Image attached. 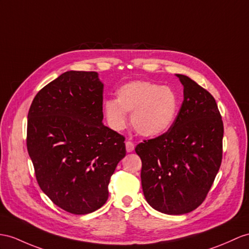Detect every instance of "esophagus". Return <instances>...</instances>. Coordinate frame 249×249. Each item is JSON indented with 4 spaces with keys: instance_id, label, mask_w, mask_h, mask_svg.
Returning a JSON list of instances; mask_svg holds the SVG:
<instances>
[{
    "instance_id": "obj_1",
    "label": "esophagus",
    "mask_w": 249,
    "mask_h": 249,
    "mask_svg": "<svg viewBox=\"0 0 249 249\" xmlns=\"http://www.w3.org/2000/svg\"><path fill=\"white\" fill-rule=\"evenodd\" d=\"M134 148H135V145L132 142L128 141L125 142V149H126V152H128V153L133 152V151H134Z\"/></svg>"
}]
</instances>
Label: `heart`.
<instances>
[{
	"instance_id": "1",
	"label": "heart",
	"mask_w": 249,
	"mask_h": 249,
	"mask_svg": "<svg viewBox=\"0 0 249 249\" xmlns=\"http://www.w3.org/2000/svg\"><path fill=\"white\" fill-rule=\"evenodd\" d=\"M178 106V96L172 88L137 80L119 88L116 100H106L104 112L115 131L124 128L125 114H131V124L138 134L156 137L165 134L173 125Z\"/></svg>"
}]
</instances>
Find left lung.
Instances as JSON below:
<instances>
[{"label":"left lung","instance_id":"1","mask_svg":"<svg viewBox=\"0 0 249 249\" xmlns=\"http://www.w3.org/2000/svg\"><path fill=\"white\" fill-rule=\"evenodd\" d=\"M184 101L165 134L143 141L142 186L151 207L166 214H185L206 198L222 162L224 126L212 95L185 75Z\"/></svg>","mask_w":249,"mask_h":249}]
</instances>
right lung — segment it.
<instances>
[{"instance_id":"1","label":"right lung","mask_w":249,"mask_h":249,"mask_svg":"<svg viewBox=\"0 0 249 249\" xmlns=\"http://www.w3.org/2000/svg\"><path fill=\"white\" fill-rule=\"evenodd\" d=\"M104 83L96 71H69L36 95L27 150L36 178L58 207L88 214L102 207L124 137L102 123Z\"/></svg>"}]
</instances>
